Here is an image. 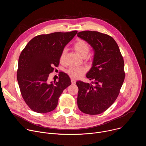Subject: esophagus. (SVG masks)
<instances>
[{
    "mask_svg": "<svg viewBox=\"0 0 146 146\" xmlns=\"http://www.w3.org/2000/svg\"><path fill=\"white\" fill-rule=\"evenodd\" d=\"M71 82H72V84H73V85H74V84H76V81L75 80H74V79H71Z\"/></svg>",
    "mask_w": 146,
    "mask_h": 146,
    "instance_id": "34e87169",
    "label": "esophagus"
}]
</instances>
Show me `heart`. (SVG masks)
<instances>
[{
  "label": "heart",
  "mask_w": 146,
  "mask_h": 146,
  "mask_svg": "<svg viewBox=\"0 0 146 146\" xmlns=\"http://www.w3.org/2000/svg\"><path fill=\"white\" fill-rule=\"evenodd\" d=\"M73 47L77 54L80 57L83 58H86L90 50V46L86 41L81 39H79L76 41L73 46ZM66 51V49L64 48L60 54L59 60L61 63H64V62ZM86 70L82 68H70L67 70V73L68 75L73 78H79L84 74Z\"/></svg>",
  "instance_id": "obj_1"
}]
</instances>
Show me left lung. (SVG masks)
Instances as JSON below:
<instances>
[{
	"label": "left lung",
	"instance_id": "1",
	"mask_svg": "<svg viewBox=\"0 0 146 146\" xmlns=\"http://www.w3.org/2000/svg\"><path fill=\"white\" fill-rule=\"evenodd\" d=\"M77 36L93 48L92 66L86 76L95 84L77 81V105L85 114H99L111 106L119 94L125 78L123 59L116 41L108 35L86 31Z\"/></svg>",
	"mask_w": 146,
	"mask_h": 146
}]
</instances>
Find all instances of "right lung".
<instances>
[{
  "instance_id": "right-lung-1",
  "label": "right lung",
  "mask_w": 146,
  "mask_h": 146,
  "mask_svg": "<svg viewBox=\"0 0 146 146\" xmlns=\"http://www.w3.org/2000/svg\"><path fill=\"white\" fill-rule=\"evenodd\" d=\"M77 31L54 32L35 36L21 53L17 72L21 94L29 108L38 113L54 110L63 91L71 84L69 76L62 72L59 80L48 82L54 67L58 66L60 54Z\"/></svg>"
}]
</instances>
